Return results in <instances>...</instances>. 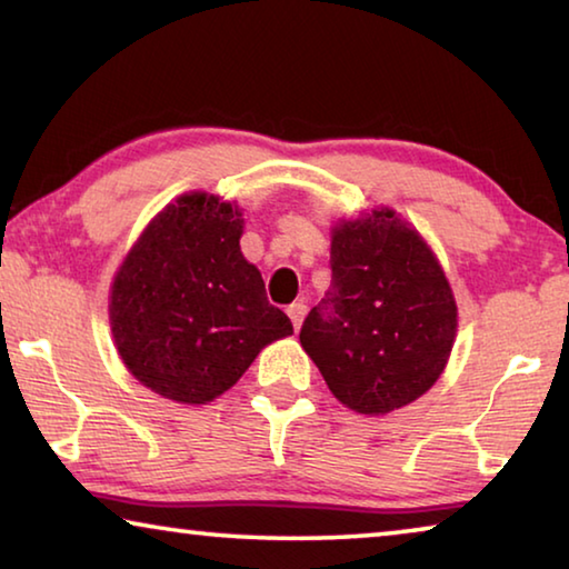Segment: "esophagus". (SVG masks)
I'll return each instance as SVG.
<instances>
[{
	"label": "esophagus",
	"mask_w": 569,
	"mask_h": 569,
	"mask_svg": "<svg viewBox=\"0 0 569 569\" xmlns=\"http://www.w3.org/2000/svg\"><path fill=\"white\" fill-rule=\"evenodd\" d=\"M288 316H291L293 329H301V321H303V316H306V303L303 301H296V303L288 306Z\"/></svg>",
	"instance_id": "34e87169"
}]
</instances>
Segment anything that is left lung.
<instances>
[{
    "instance_id": "1",
    "label": "left lung",
    "mask_w": 569,
    "mask_h": 569,
    "mask_svg": "<svg viewBox=\"0 0 569 569\" xmlns=\"http://www.w3.org/2000/svg\"><path fill=\"white\" fill-rule=\"evenodd\" d=\"M457 336V301L435 250L391 208L331 228V288L301 346L343 407L383 417L427 393Z\"/></svg>"
}]
</instances>
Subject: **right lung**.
<instances>
[{
    "instance_id": "add662e5",
    "label": "right lung",
    "mask_w": 569,
    "mask_h": 569,
    "mask_svg": "<svg viewBox=\"0 0 569 569\" xmlns=\"http://www.w3.org/2000/svg\"><path fill=\"white\" fill-rule=\"evenodd\" d=\"M243 213L210 192H186L150 220L114 273L110 329L142 387L208 403L261 349L293 333L268 303L261 271L240 253Z\"/></svg>"
}]
</instances>
